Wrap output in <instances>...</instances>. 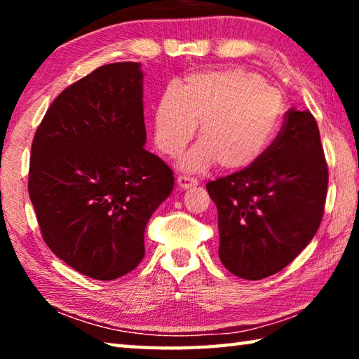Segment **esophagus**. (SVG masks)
Masks as SVG:
<instances>
[{"mask_svg":"<svg viewBox=\"0 0 359 359\" xmlns=\"http://www.w3.org/2000/svg\"><path fill=\"white\" fill-rule=\"evenodd\" d=\"M177 185H179V188H182V190H187V188L196 187L198 180L193 179V177H188V175H179Z\"/></svg>","mask_w":359,"mask_h":359,"instance_id":"esophagus-1","label":"esophagus"}]
</instances>
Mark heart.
Listing matches in <instances>:
<instances>
[{"instance_id": "1", "label": "heart", "mask_w": 359, "mask_h": 359, "mask_svg": "<svg viewBox=\"0 0 359 359\" xmlns=\"http://www.w3.org/2000/svg\"><path fill=\"white\" fill-rule=\"evenodd\" d=\"M283 98L264 79L244 69L196 72L179 88L171 85L156 102L155 144L177 156L199 126V141L180 160L188 172H204L218 161L224 171H242L263 156L278 133Z\"/></svg>"}]
</instances>
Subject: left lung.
I'll return each mask as SVG.
<instances>
[{"mask_svg":"<svg viewBox=\"0 0 359 359\" xmlns=\"http://www.w3.org/2000/svg\"><path fill=\"white\" fill-rule=\"evenodd\" d=\"M205 188L218 210L223 266L247 280L277 274L307 247L323 218L327 165L313 115L290 109L257 163Z\"/></svg>","mask_w":359,"mask_h":359,"instance_id":"8db88e82","label":"left lung"}]
</instances>
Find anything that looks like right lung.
I'll list each match as a JSON object with an SVG mask.
<instances>
[{
	"label": "right lung",
	"mask_w": 359,
	"mask_h": 359,
	"mask_svg": "<svg viewBox=\"0 0 359 359\" xmlns=\"http://www.w3.org/2000/svg\"><path fill=\"white\" fill-rule=\"evenodd\" d=\"M139 63H111L57 96L36 130L28 193L48 248L81 274L136 269L150 217L174 188L147 133Z\"/></svg>",
	"instance_id": "1"
}]
</instances>
